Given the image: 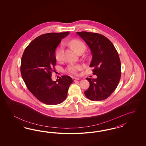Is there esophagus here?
Wrapping results in <instances>:
<instances>
[{
    "label": "esophagus",
    "instance_id": "obj_1",
    "mask_svg": "<svg viewBox=\"0 0 146 146\" xmlns=\"http://www.w3.org/2000/svg\"><path fill=\"white\" fill-rule=\"evenodd\" d=\"M79 80V78H75V77L73 78V80L74 81H77V80Z\"/></svg>",
    "mask_w": 146,
    "mask_h": 146
}]
</instances>
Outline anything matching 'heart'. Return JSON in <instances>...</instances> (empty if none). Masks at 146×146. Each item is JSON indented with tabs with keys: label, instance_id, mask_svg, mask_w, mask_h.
I'll list each match as a JSON object with an SVG mask.
<instances>
[{
	"label": "heart",
	"instance_id": "b5f03b06",
	"mask_svg": "<svg viewBox=\"0 0 146 146\" xmlns=\"http://www.w3.org/2000/svg\"><path fill=\"white\" fill-rule=\"evenodd\" d=\"M70 44L72 48L74 50L75 52L79 53L81 52H84L86 50V45L85 44L79 40H73L70 42ZM62 54H63V48L62 44H61L58 48L56 53L55 57L56 59L58 62L61 61L62 59ZM81 69V67L80 65H70L67 68V72L70 74H76Z\"/></svg>",
	"mask_w": 146,
	"mask_h": 146
}]
</instances>
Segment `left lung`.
Returning <instances> with one entry per match:
<instances>
[{
  "instance_id": "1",
  "label": "left lung",
  "mask_w": 146,
  "mask_h": 146,
  "mask_svg": "<svg viewBox=\"0 0 146 146\" xmlns=\"http://www.w3.org/2000/svg\"><path fill=\"white\" fill-rule=\"evenodd\" d=\"M88 45L93 56L90 67L96 79L87 78L90 86L84 94L93 101L109 97L117 88L121 76V63L117 51L110 40L101 34L76 32Z\"/></svg>"
}]
</instances>
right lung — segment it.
I'll return each mask as SVG.
<instances>
[{
  "mask_svg": "<svg viewBox=\"0 0 146 146\" xmlns=\"http://www.w3.org/2000/svg\"><path fill=\"white\" fill-rule=\"evenodd\" d=\"M69 33H50L38 36L27 46L21 58V74L27 88L45 104L62 103L73 82L67 75H62L56 81L51 79L56 65V50Z\"/></svg>",
  "mask_w": 146,
  "mask_h": 146,
  "instance_id": "1",
  "label": "right lung"
}]
</instances>
